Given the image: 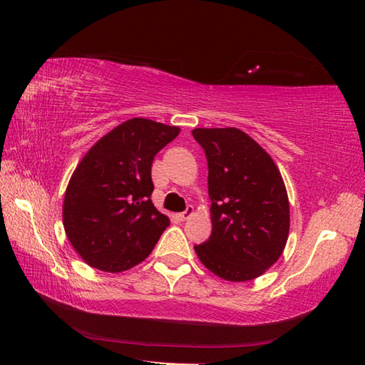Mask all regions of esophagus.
I'll return each mask as SVG.
<instances>
[{
    "instance_id": "obj_1",
    "label": "esophagus",
    "mask_w": 365,
    "mask_h": 365,
    "mask_svg": "<svg viewBox=\"0 0 365 365\" xmlns=\"http://www.w3.org/2000/svg\"><path fill=\"white\" fill-rule=\"evenodd\" d=\"M192 213H195V207H192V205H188V207H187V210L182 212V213H178V220H180V221L188 220Z\"/></svg>"
}]
</instances>
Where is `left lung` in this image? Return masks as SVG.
Returning <instances> with one entry per match:
<instances>
[{
	"label": "left lung",
	"mask_w": 365,
	"mask_h": 365,
	"mask_svg": "<svg viewBox=\"0 0 365 365\" xmlns=\"http://www.w3.org/2000/svg\"><path fill=\"white\" fill-rule=\"evenodd\" d=\"M208 165L212 235L196 245L204 265L245 282L281 257L289 238V197L274 161L238 128H195Z\"/></svg>",
	"instance_id": "obj_1"
}]
</instances>
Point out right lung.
I'll use <instances>...</instances> for the list:
<instances>
[{
  "label": "right lung",
  "instance_id": "obj_1",
  "mask_svg": "<svg viewBox=\"0 0 365 365\" xmlns=\"http://www.w3.org/2000/svg\"><path fill=\"white\" fill-rule=\"evenodd\" d=\"M180 128L135 118L105 135L68 182L67 238L88 265L120 273L141 263L169 226L152 202V163Z\"/></svg>",
  "mask_w": 365,
  "mask_h": 365
}]
</instances>
